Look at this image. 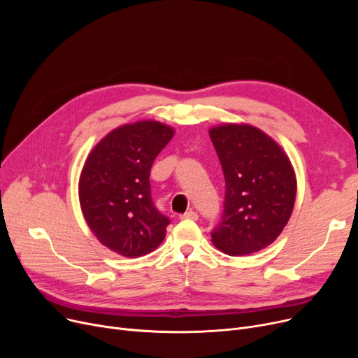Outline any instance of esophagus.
Segmentation results:
<instances>
[{
	"label": "esophagus",
	"mask_w": 358,
	"mask_h": 358,
	"mask_svg": "<svg viewBox=\"0 0 358 358\" xmlns=\"http://www.w3.org/2000/svg\"><path fill=\"white\" fill-rule=\"evenodd\" d=\"M180 217H181V219H189V220H197V219H199V215H197L196 212L190 210V212H185V213L181 215Z\"/></svg>",
	"instance_id": "34e87169"
}]
</instances>
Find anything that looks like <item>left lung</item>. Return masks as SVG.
I'll return each instance as SVG.
<instances>
[{
  "mask_svg": "<svg viewBox=\"0 0 358 358\" xmlns=\"http://www.w3.org/2000/svg\"><path fill=\"white\" fill-rule=\"evenodd\" d=\"M224 176L220 223L213 245L228 255L268 247L287 224L296 199L290 159L264 131L227 123L209 130Z\"/></svg>",
  "mask_w": 358,
  "mask_h": 358,
  "instance_id": "8db88e82",
  "label": "left lung"
}]
</instances>
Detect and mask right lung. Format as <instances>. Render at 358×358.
<instances>
[{"label":"right lung","mask_w":358,"mask_h":358,"mask_svg":"<svg viewBox=\"0 0 358 358\" xmlns=\"http://www.w3.org/2000/svg\"><path fill=\"white\" fill-rule=\"evenodd\" d=\"M174 136L155 120L111 130L90 152L80 177V203L92 234L108 250L136 258L157 250L169 219L150 197V166Z\"/></svg>","instance_id":"add662e5"}]
</instances>
